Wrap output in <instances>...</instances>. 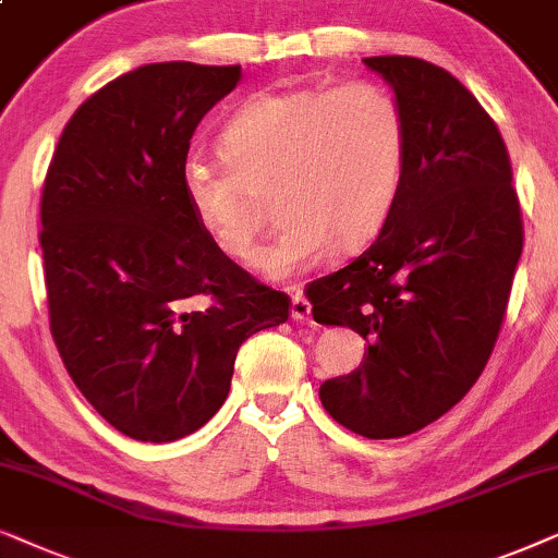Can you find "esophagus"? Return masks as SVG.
Wrapping results in <instances>:
<instances>
[{
  "label": "esophagus",
  "instance_id": "1",
  "mask_svg": "<svg viewBox=\"0 0 558 558\" xmlns=\"http://www.w3.org/2000/svg\"><path fill=\"white\" fill-rule=\"evenodd\" d=\"M291 318L293 322H308L311 318V303L303 295H295L291 301Z\"/></svg>",
  "mask_w": 558,
  "mask_h": 558
}]
</instances>
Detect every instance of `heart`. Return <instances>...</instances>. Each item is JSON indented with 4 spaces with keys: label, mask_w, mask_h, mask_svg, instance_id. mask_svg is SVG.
<instances>
[{
    "label": "heart",
    "mask_w": 558,
    "mask_h": 558,
    "mask_svg": "<svg viewBox=\"0 0 558 558\" xmlns=\"http://www.w3.org/2000/svg\"><path fill=\"white\" fill-rule=\"evenodd\" d=\"M405 117L377 84L286 88L252 96L219 135L227 168L189 162L183 198L221 255L250 263L257 196L272 198L278 232L257 259L267 280L365 247L388 221L405 168Z\"/></svg>",
    "instance_id": "obj_1"
}]
</instances>
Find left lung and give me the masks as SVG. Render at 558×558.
I'll return each mask as SVG.
<instances>
[{
	"mask_svg": "<svg viewBox=\"0 0 558 558\" xmlns=\"http://www.w3.org/2000/svg\"><path fill=\"white\" fill-rule=\"evenodd\" d=\"M362 63L403 109V183L377 240L306 295L318 324L367 341L354 373L318 388L326 413L367 439H400L441 418L485 369L523 225L500 132L449 71L411 56Z\"/></svg>",
	"mask_w": 558,
	"mask_h": 558,
	"instance_id": "8db88e82",
	"label": "left lung"
}]
</instances>
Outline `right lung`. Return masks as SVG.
I'll return each mask as SVG.
<instances>
[{
  "label": "right lung",
  "mask_w": 558,
  "mask_h": 558,
  "mask_svg": "<svg viewBox=\"0 0 558 558\" xmlns=\"http://www.w3.org/2000/svg\"><path fill=\"white\" fill-rule=\"evenodd\" d=\"M240 81V65H140L81 104L48 168L50 331L76 388L135 441L202 428L242 341L288 322V295L221 255L183 198L193 132Z\"/></svg>",
  "instance_id": "1"
}]
</instances>
